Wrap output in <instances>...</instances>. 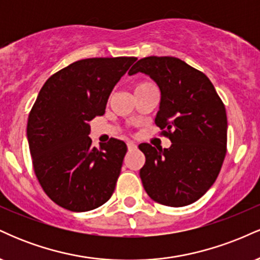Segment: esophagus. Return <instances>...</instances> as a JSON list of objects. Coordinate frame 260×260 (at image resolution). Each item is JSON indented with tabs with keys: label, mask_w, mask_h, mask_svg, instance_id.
Instances as JSON below:
<instances>
[{
	"label": "esophagus",
	"mask_w": 260,
	"mask_h": 260,
	"mask_svg": "<svg viewBox=\"0 0 260 260\" xmlns=\"http://www.w3.org/2000/svg\"><path fill=\"white\" fill-rule=\"evenodd\" d=\"M127 148H128V150H134V149H137V144H136V143H133V142H128L127 143Z\"/></svg>",
	"instance_id": "1"
}]
</instances>
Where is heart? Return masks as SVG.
I'll use <instances>...</instances> for the list:
<instances>
[{"label": "heart", "mask_w": 260, "mask_h": 260, "mask_svg": "<svg viewBox=\"0 0 260 260\" xmlns=\"http://www.w3.org/2000/svg\"><path fill=\"white\" fill-rule=\"evenodd\" d=\"M149 88H155L154 83L149 82V80H143V82L137 83L136 88H134V90L140 91V90H144V89H149Z\"/></svg>", "instance_id": "1"}]
</instances>
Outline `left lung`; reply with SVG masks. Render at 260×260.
<instances>
[{"instance_id": "1", "label": "left lung", "mask_w": 260, "mask_h": 260, "mask_svg": "<svg viewBox=\"0 0 260 260\" xmlns=\"http://www.w3.org/2000/svg\"><path fill=\"white\" fill-rule=\"evenodd\" d=\"M149 74L161 90L155 123L171 147L142 143L143 187L154 202L184 207L198 201L219 176L228 147V116L210 79L180 58L149 56L128 74Z\"/></svg>"}]
</instances>
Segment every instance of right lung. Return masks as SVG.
I'll return each mask as SVG.
<instances>
[{
    "label": "right lung",
    "instance_id": "1",
    "mask_svg": "<svg viewBox=\"0 0 260 260\" xmlns=\"http://www.w3.org/2000/svg\"><path fill=\"white\" fill-rule=\"evenodd\" d=\"M137 57L79 59L52 74L28 117L32 168L47 197L71 211H88L111 198L126 143L91 145L89 122L105 113L110 92Z\"/></svg>",
    "mask_w": 260,
    "mask_h": 260
}]
</instances>
